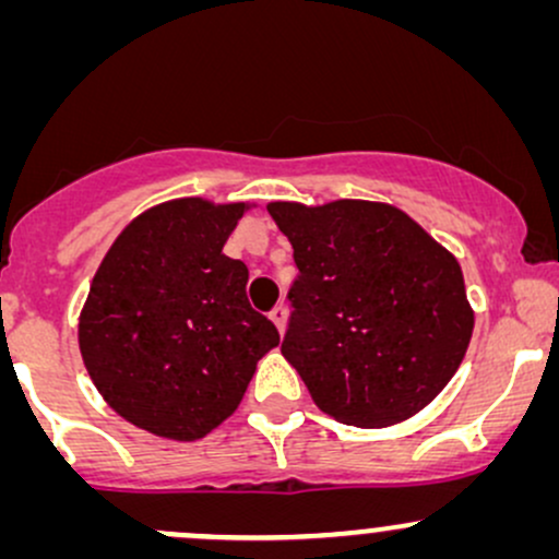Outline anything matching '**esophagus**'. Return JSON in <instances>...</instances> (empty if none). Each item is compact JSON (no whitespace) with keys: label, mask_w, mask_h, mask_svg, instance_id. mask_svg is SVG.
Masks as SVG:
<instances>
[{"label":"esophagus","mask_w":559,"mask_h":559,"mask_svg":"<svg viewBox=\"0 0 559 559\" xmlns=\"http://www.w3.org/2000/svg\"><path fill=\"white\" fill-rule=\"evenodd\" d=\"M286 316H288V312H286V305H275L273 310H271V320H273L275 329H278L281 333L286 331Z\"/></svg>","instance_id":"34e87169"}]
</instances>
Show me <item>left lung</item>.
Returning <instances> with one entry per match:
<instances>
[{
	"instance_id": "8db88e82",
	"label": "left lung",
	"mask_w": 559,
	"mask_h": 559,
	"mask_svg": "<svg viewBox=\"0 0 559 559\" xmlns=\"http://www.w3.org/2000/svg\"><path fill=\"white\" fill-rule=\"evenodd\" d=\"M267 213L299 271L281 352L312 402L357 428L420 413L471 344L473 310L454 254L391 204L271 202Z\"/></svg>"
}]
</instances>
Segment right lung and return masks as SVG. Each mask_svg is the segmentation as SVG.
<instances>
[{"instance_id": "1", "label": "right lung", "mask_w": 559, "mask_h": 559, "mask_svg": "<svg viewBox=\"0 0 559 559\" xmlns=\"http://www.w3.org/2000/svg\"><path fill=\"white\" fill-rule=\"evenodd\" d=\"M247 210L189 197L141 213L96 271L79 323L83 365L120 418L194 441L239 407L278 329L223 254Z\"/></svg>"}]
</instances>
